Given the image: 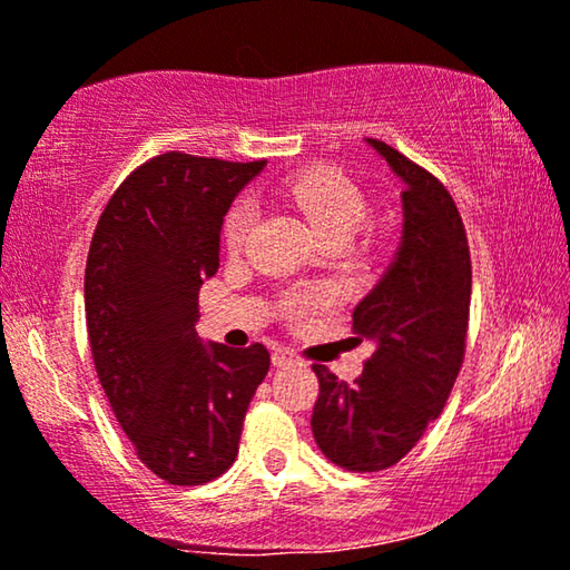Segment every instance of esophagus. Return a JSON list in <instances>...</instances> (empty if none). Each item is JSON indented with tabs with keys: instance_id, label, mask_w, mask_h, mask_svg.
<instances>
[{
	"instance_id": "1",
	"label": "esophagus",
	"mask_w": 570,
	"mask_h": 570,
	"mask_svg": "<svg viewBox=\"0 0 570 570\" xmlns=\"http://www.w3.org/2000/svg\"><path fill=\"white\" fill-rule=\"evenodd\" d=\"M295 363H298V355H295L293 350L277 347L275 353H272V365H275V368H285V365H295Z\"/></svg>"
}]
</instances>
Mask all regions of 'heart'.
<instances>
[{"label": "heart", "mask_w": 570, "mask_h": 570, "mask_svg": "<svg viewBox=\"0 0 570 570\" xmlns=\"http://www.w3.org/2000/svg\"><path fill=\"white\" fill-rule=\"evenodd\" d=\"M285 197L301 209L303 217H306L322 240H345V244H350L355 233L361 230L365 217H368V205H365L361 189L347 176L330 168L308 170V174L291 178L285 184ZM252 225L254 205L248 199H238L230 207L228 217H225V246L230 252H238ZM322 306H326V295L316 291L291 293L283 301L285 316L293 318V322H306Z\"/></svg>", "instance_id": "1"}]
</instances>
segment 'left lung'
<instances>
[{
    "mask_svg": "<svg viewBox=\"0 0 570 570\" xmlns=\"http://www.w3.org/2000/svg\"><path fill=\"white\" fill-rule=\"evenodd\" d=\"M402 181V238L373 291L353 311L373 355L353 384L314 365L311 431L350 472L400 462L441 415L459 376L470 322L472 264L464 223L439 178L379 139H365Z\"/></svg>",
    "mask_w": 570,
    "mask_h": 570,
    "instance_id": "8db88e82",
    "label": "left lung"
}]
</instances>
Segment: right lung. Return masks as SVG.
Wrapping results in <instances>:
<instances>
[{"instance_id": "right-lung-1", "label": "right lung", "mask_w": 570, "mask_h": 570, "mask_svg": "<svg viewBox=\"0 0 570 570\" xmlns=\"http://www.w3.org/2000/svg\"><path fill=\"white\" fill-rule=\"evenodd\" d=\"M267 163L166 153L100 215L85 267V322L100 386L145 466L202 485L236 462L267 347L197 334L199 287L220 267L223 217Z\"/></svg>"}]
</instances>
